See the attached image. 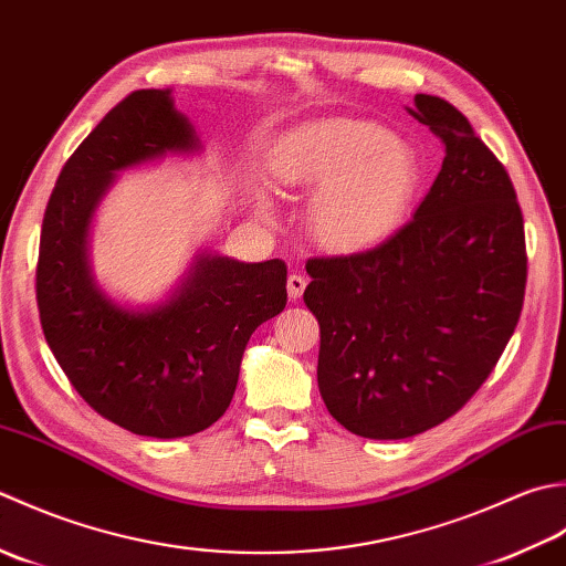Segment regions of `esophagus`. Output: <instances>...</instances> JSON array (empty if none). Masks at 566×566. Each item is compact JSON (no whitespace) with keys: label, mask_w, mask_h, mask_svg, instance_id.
I'll return each instance as SVG.
<instances>
[{"label":"esophagus","mask_w":566,"mask_h":566,"mask_svg":"<svg viewBox=\"0 0 566 566\" xmlns=\"http://www.w3.org/2000/svg\"><path fill=\"white\" fill-rule=\"evenodd\" d=\"M305 285H307L305 275H300V273L287 275V297H291V300H300V297H303Z\"/></svg>","instance_id":"esophagus-1"}]
</instances>
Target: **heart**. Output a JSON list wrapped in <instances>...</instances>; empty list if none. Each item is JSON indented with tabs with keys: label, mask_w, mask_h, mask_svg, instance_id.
Returning a JSON list of instances; mask_svg holds the SVG:
<instances>
[{
	"label": "heart",
	"mask_w": 566,
	"mask_h": 566,
	"mask_svg": "<svg viewBox=\"0 0 566 566\" xmlns=\"http://www.w3.org/2000/svg\"><path fill=\"white\" fill-rule=\"evenodd\" d=\"M283 186L317 188L307 229L329 251H359L390 237L420 182L408 146L376 124H339L279 166Z\"/></svg>",
	"instance_id": "b5f03b06"
}]
</instances>
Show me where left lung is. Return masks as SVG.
Segmentation results:
<instances>
[{"label":"left lung","instance_id":"left-lung-1","mask_svg":"<svg viewBox=\"0 0 566 566\" xmlns=\"http://www.w3.org/2000/svg\"><path fill=\"white\" fill-rule=\"evenodd\" d=\"M408 112L444 144L430 192L384 244L305 266L322 400L368 440H406L464 408L513 337L527 281L501 160L447 99L415 95Z\"/></svg>","mask_w":566,"mask_h":566}]
</instances>
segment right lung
<instances>
[{"mask_svg":"<svg viewBox=\"0 0 566 566\" xmlns=\"http://www.w3.org/2000/svg\"><path fill=\"white\" fill-rule=\"evenodd\" d=\"M195 151L200 138L170 90H136L67 158L41 227L36 303L55 361L102 418L158 440L222 418L249 337L287 300L281 259L244 263L219 253H200L156 307H122L97 287L87 232L114 176Z\"/></svg>","mask_w":566,"mask_h":566,"instance_id":"1","label":"right lung"}]
</instances>
